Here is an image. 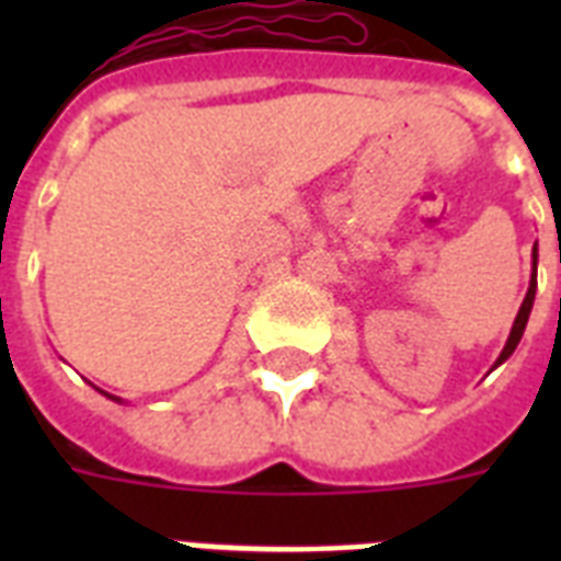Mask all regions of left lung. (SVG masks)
Instances as JSON below:
<instances>
[{
	"instance_id": "obj_1",
	"label": "left lung",
	"mask_w": 561,
	"mask_h": 561,
	"mask_svg": "<svg viewBox=\"0 0 561 561\" xmlns=\"http://www.w3.org/2000/svg\"><path fill=\"white\" fill-rule=\"evenodd\" d=\"M533 299H536V250H533V279H530V290H527V297H524L522 308H518V317H515L513 323V332H510V341H506L504 352H501V358H497V364H504L510 355L515 352V346H518V341H522L524 329H527V320H530V311H533Z\"/></svg>"
}]
</instances>
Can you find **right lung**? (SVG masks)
I'll return each instance as SVG.
<instances>
[{
  "mask_svg": "<svg viewBox=\"0 0 561 561\" xmlns=\"http://www.w3.org/2000/svg\"><path fill=\"white\" fill-rule=\"evenodd\" d=\"M110 399H113V396H110Z\"/></svg>",
  "mask_w": 561,
  "mask_h": 561,
  "instance_id": "add662e5",
  "label": "right lung"
}]
</instances>
